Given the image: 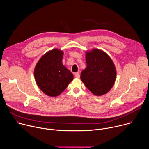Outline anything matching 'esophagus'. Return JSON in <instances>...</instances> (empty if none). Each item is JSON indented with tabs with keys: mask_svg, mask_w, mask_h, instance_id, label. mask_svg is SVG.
I'll return each instance as SVG.
<instances>
[{
	"mask_svg": "<svg viewBox=\"0 0 149 149\" xmlns=\"http://www.w3.org/2000/svg\"><path fill=\"white\" fill-rule=\"evenodd\" d=\"M74 75H75V77L76 78H79L80 77V75H79V72H77V73H75Z\"/></svg>",
	"mask_w": 149,
	"mask_h": 149,
	"instance_id": "obj_1",
	"label": "esophagus"
}]
</instances>
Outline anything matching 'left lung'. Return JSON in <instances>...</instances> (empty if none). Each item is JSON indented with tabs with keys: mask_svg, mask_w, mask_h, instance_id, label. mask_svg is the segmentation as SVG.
Segmentation results:
<instances>
[{
	"mask_svg": "<svg viewBox=\"0 0 149 149\" xmlns=\"http://www.w3.org/2000/svg\"><path fill=\"white\" fill-rule=\"evenodd\" d=\"M87 67L81 74V79L95 95L107 94L113 87L117 71L110 56L102 50L93 48L86 52Z\"/></svg>",
	"mask_w": 149,
	"mask_h": 149,
	"instance_id": "8db88e82",
	"label": "left lung"
}]
</instances>
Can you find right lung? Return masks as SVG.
Returning a JSON list of instances; mask_svg holds the SVG:
<instances>
[{
	"label": "right lung",
	"instance_id": "obj_1",
	"mask_svg": "<svg viewBox=\"0 0 149 149\" xmlns=\"http://www.w3.org/2000/svg\"><path fill=\"white\" fill-rule=\"evenodd\" d=\"M63 55L60 49L50 50L41 56L34 69L37 86L49 97L59 95L74 79L73 74L63 65Z\"/></svg>",
	"mask_w": 149,
	"mask_h": 149
}]
</instances>
